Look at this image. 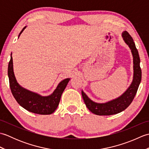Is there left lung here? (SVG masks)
Returning a JSON list of instances; mask_svg holds the SVG:
<instances>
[{"label":"left lung","instance_id":"obj_1","mask_svg":"<svg viewBox=\"0 0 149 149\" xmlns=\"http://www.w3.org/2000/svg\"><path fill=\"white\" fill-rule=\"evenodd\" d=\"M122 37L125 43L131 50L133 57V80L127 90L121 96L106 103H97L91 100L82 91L84 102L91 113L97 115H111L123 111L130 105L136 94L141 80V70L140 66V59L132 38L127 31L122 33Z\"/></svg>","mask_w":149,"mask_h":149}]
</instances>
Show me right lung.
I'll return each instance as SVG.
<instances>
[{
    "label": "right lung",
    "mask_w": 149,
    "mask_h": 149,
    "mask_svg": "<svg viewBox=\"0 0 149 149\" xmlns=\"http://www.w3.org/2000/svg\"><path fill=\"white\" fill-rule=\"evenodd\" d=\"M26 27H24L21 31L18 38ZM8 74L11 93L17 102L26 110L40 115H50L55 111L59 105L63 91L70 80V78H67L60 82L56 89L49 96H41L39 94L32 92L22 88L16 80L11 54L8 65Z\"/></svg>",
    "instance_id": "right-lung-1"
}]
</instances>
